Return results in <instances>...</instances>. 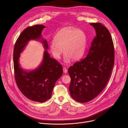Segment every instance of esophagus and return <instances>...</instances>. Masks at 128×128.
<instances>
[{
	"label": "esophagus",
	"instance_id": "1",
	"mask_svg": "<svg viewBox=\"0 0 128 128\" xmlns=\"http://www.w3.org/2000/svg\"><path fill=\"white\" fill-rule=\"evenodd\" d=\"M63 72H64V73H67V69L66 68H63Z\"/></svg>",
	"mask_w": 128,
	"mask_h": 128
}]
</instances>
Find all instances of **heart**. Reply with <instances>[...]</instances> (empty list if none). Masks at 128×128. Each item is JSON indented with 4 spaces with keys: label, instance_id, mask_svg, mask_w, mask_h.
Segmentation results:
<instances>
[{
    "label": "heart",
    "instance_id": "obj_1",
    "mask_svg": "<svg viewBox=\"0 0 128 128\" xmlns=\"http://www.w3.org/2000/svg\"><path fill=\"white\" fill-rule=\"evenodd\" d=\"M87 36L81 30L74 28H65L60 30L55 36L54 40L50 44V51L57 59L64 54V61L69 63L71 59L76 61L80 59L86 52Z\"/></svg>",
    "mask_w": 128,
    "mask_h": 128
}]
</instances>
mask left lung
Returning a JSON list of instances; mask_svg holds the SVG:
<instances>
[{"mask_svg": "<svg viewBox=\"0 0 128 128\" xmlns=\"http://www.w3.org/2000/svg\"><path fill=\"white\" fill-rule=\"evenodd\" d=\"M96 32L86 58L68 69L71 77L69 87L72 98L76 102H88L106 87L114 65V51L112 36L100 23H91Z\"/></svg>", "mask_w": 128, "mask_h": 128, "instance_id": "1", "label": "left lung"}]
</instances>
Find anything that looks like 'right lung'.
Masks as SVG:
<instances>
[{
	"label": "right lung",
	"mask_w": 128,
	"mask_h": 128,
	"mask_svg": "<svg viewBox=\"0 0 128 128\" xmlns=\"http://www.w3.org/2000/svg\"><path fill=\"white\" fill-rule=\"evenodd\" d=\"M45 28L43 25H34L24 30L16 42L13 55L14 77L18 88L28 98L38 102H45L51 98L56 82L63 74L62 66L56 60L51 58L46 50L40 65L32 71L22 69L19 59L20 53L30 40L41 41L48 49L47 41L42 39L41 35Z\"/></svg>",
	"instance_id": "1"
}]
</instances>
